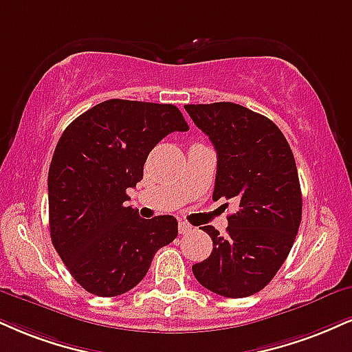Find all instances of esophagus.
<instances>
[{
    "instance_id": "1",
    "label": "esophagus",
    "mask_w": 352,
    "mask_h": 352,
    "mask_svg": "<svg viewBox=\"0 0 352 352\" xmlns=\"http://www.w3.org/2000/svg\"><path fill=\"white\" fill-rule=\"evenodd\" d=\"M192 231H193V228L190 226L188 223H185V221L179 223V232H180V234H190Z\"/></svg>"
}]
</instances>
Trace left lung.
Instances as JSON below:
<instances>
[{"label":"left lung","mask_w":352,"mask_h":352,"mask_svg":"<svg viewBox=\"0 0 352 352\" xmlns=\"http://www.w3.org/2000/svg\"><path fill=\"white\" fill-rule=\"evenodd\" d=\"M218 154L213 200H232L228 234L205 226L213 241L208 259L195 264V278L228 298L257 294L289 256L302 221L297 164L282 131L269 118L221 101L185 104Z\"/></svg>","instance_id":"8db88e82"}]
</instances>
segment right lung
Wrapping results in <instances>:
<instances>
[{
    "mask_svg": "<svg viewBox=\"0 0 352 352\" xmlns=\"http://www.w3.org/2000/svg\"><path fill=\"white\" fill-rule=\"evenodd\" d=\"M188 131L173 104L108 100L80 114L58 139L49 168V226L72 277L98 297L134 289L155 252L179 234L170 214L142 219L124 206L155 144Z\"/></svg>",
    "mask_w": 352,
    "mask_h": 352,
    "instance_id": "1",
    "label": "right lung"
}]
</instances>
